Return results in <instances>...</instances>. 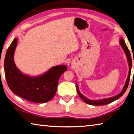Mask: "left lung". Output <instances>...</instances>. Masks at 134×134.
Wrapping results in <instances>:
<instances>
[{"label":"left lung","mask_w":134,"mask_h":134,"mask_svg":"<svg viewBox=\"0 0 134 134\" xmlns=\"http://www.w3.org/2000/svg\"><path fill=\"white\" fill-rule=\"evenodd\" d=\"M119 43H120L121 46L122 47V48L123 49V50L125 52L126 58H127V60L128 62V65H129V72H128V75L127 77V79H126L125 85L124 86L121 92L119 93V94L116 95L114 97H110V98H105V99H97V100H91L88 99L86 97H85V96L83 95L82 93L80 92V91L79 90V86L77 84V82L76 81V91L78 92V94L79 95V97L81 98L83 100V102H85V103L88 104H90L91 105H94V106H98V105H107L110 104L112 102L115 101L116 99H119V98L121 97L122 96L124 93L125 92V91H126L128 88V86L129 85V82H130V76H131V68H132V59H131V53L129 51V49L128 48L127 46L125 43V41L123 39V37H121L120 39H119ZM133 63H134V60H133Z\"/></svg>","instance_id":"obj_1"}]
</instances>
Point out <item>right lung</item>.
Wrapping results in <instances>:
<instances>
[{
	"instance_id": "1",
	"label": "right lung",
	"mask_w": 134,
	"mask_h": 134,
	"mask_svg": "<svg viewBox=\"0 0 134 134\" xmlns=\"http://www.w3.org/2000/svg\"><path fill=\"white\" fill-rule=\"evenodd\" d=\"M18 39H14L7 50L4 61V74L9 88L16 95L29 101L44 103L51 100L58 89V81L67 70L66 65L52 67L48 71L36 76L23 74L15 65L14 53Z\"/></svg>"
}]
</instances>
